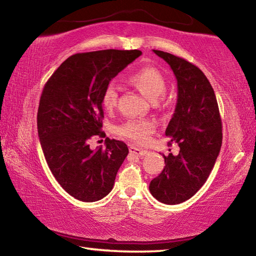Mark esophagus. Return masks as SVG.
Listing matches in <instances>:
<instances>
[{
  "label": "esophagus",
  "instance_id": "esophagus-1",
  "mask_svg": "<svg viewBox=\"0 0 256 256\" xmlns=\"http://www.w3.org/2000/svg\"><path fill=\"white\" fill-rule=\"evenodd\" d=\"M130 152L138 156V157H144V156L148 154V151L140 149V148H136V146H130Z\"/></svg>",
  "mask_w": 256,
  "mask_h": 256
}]
</instances>
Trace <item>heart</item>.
<instances>
[{
    "label": "heart",
    "mask_w": 256,
    "mask_h": 256,
    "mask_svg": "<svg viewBox=\"0 0 256 256\" xmlns=\"http://www.w3.org/2000/svg\"><path fill=\"white\" fill-rule=\"evenodd\" d=\"M128 84L136 88L149 100L156 102L167 90V82L162 73L151 66L141 68L128 76ZM118 88L114 84H108L102 94V106L105 110H112L118 104ZM156 130L152 120L134 118L128 120L118 128V134L136 144H146Z\"/></svg>",
    "instance_id": "1"
}]
</instances>
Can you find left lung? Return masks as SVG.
Returning <instances> with one entry per match:
<instances>
[{
    "mask_svg": "<svg viewBox=\"0 0 256 256\" xmlns=\"http://www.w3.org/2000/svg\"><path fill=\"white\" fill-rule=\"evenodd\" d=\"M154 52L170 64L177 80V104L166 136L177 142L180 152L164 156L166 166L149 190L164 204H178L209 177L222 144V118L212 86L200 68L178 56Z\"/></svg>",
    "mask_w": 256,
    "mask_h": 256,
    "instance_id": "left-lung-1",
    "label": "left lung"
}]
</instances>
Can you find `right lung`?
Segmentation results:
<instances>
[{
  "mask_svg": "<svg viewBox=\"0 0 256 256\" xmlns=\"http://www.w3.org/2000/svg\"><path fill=\"white\" fill-rule=\"evenodd\" d=\"M141 50H104L70 56L44 86L37 112L38 136L52 174L66 192L84 202L105 198L128 154L122 141L106 138V149H90L102 131L105 86Z\"/></svg>",
  "mask_w": 256,
  "mask_h": 256,
  "instance_id": "right-lung-1",
  "label": "right lung"
}]
</instances>
